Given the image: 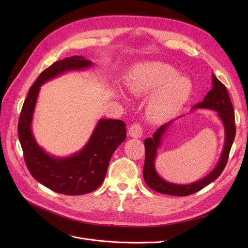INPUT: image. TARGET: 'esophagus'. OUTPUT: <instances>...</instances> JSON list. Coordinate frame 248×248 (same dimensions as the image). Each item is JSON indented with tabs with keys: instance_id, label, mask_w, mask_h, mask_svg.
I'll list each match as a JSON object with an SVG mask.
<instances>
[{
	"instance_id": "34e87169",
	"label": "esophagus",
	"mask_w": 248,
	"mask_h": 248,
	"mask_svg": "<svg viewBox=\"0 0 248 248\" xmlns=\"http://www.w3.org/2000/svg\"><path fill=\"white\" fill-rule=\"evenodd\" d=\"M128 133L129 136L133 137V138H140L142 136V127L140 124H134L128 128Z\"/></svg>"
}]
</instances>
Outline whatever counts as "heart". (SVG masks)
Here are the masks:
<instances>
[{
    "label": "heart",
    "instance_id": "heart-1",
    "mask_svg": "<svg viewBox=\"0 0 248 248\" xmlns=\"http://www.w3.org/2000/svg\"><path fill=\"white\" fill-rule=\"evenodd\" d=\"M126 86L137 95L152 93L147 112L154 121L166 119L180 108L189 98L193 87L188 77L178 75L171 65L160 61L136 65L128 74Z\"/></svg>",
    "mask_w": 248,
    "mask_h": 248
}]
</instances>
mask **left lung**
<instances>
[{
    "label": "left lung",
    "instance_id": "1",
    "mask_svg": "<svg viewBox=\"0 0 248 248\" xmlns=\"http://www.w3.org/2000/svg\"><path fill=\"white\" fill-rule=\"evenodd\" d=\"M196 108L210 109L216 111L220 121L222 122L224 125L225 140L224 147L220 155V160L209 174L206 175L202 179L194 182V183L182 185L171 183V182L164 180L157 173V171H155V157H157L158 149L161 146L164 135L168 131V128L175 122V120L169 122L160 126L153 135V138H148L144 141L146 149V159L142 174H144V179L147 185L155 192L167 195H173V196H188V195L196 193L207 185L212 183L224 170L228 160L229 152L236 134L235 119H234V109L229 94L227 93V89L223 83H221L217 79L214 73H212V89L206 94L203 101L197 103L196 106L192 108V109Z\"/></svg>",
    "mask_w": 248,
    "mask_h": 248
}]
</instances>
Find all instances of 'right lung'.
<instances>
[{
    "mask_svg": "<svg viewBox=\"0 0 248 248\" xmlns=\"http://www.w3.org/2000/svg\"><path fill=\"white\" fill-rule=\"evenodd\" d=\"M93 65L90 60L76 55L54 62L31 86L18 124L24 159L33 178L52 191L71 196L90 193L102 184L112 154L126 138L125 124L120 120H99L86 145L74 155L61 158L38 145L32 133V120L42 84L67 71L84 70Z\"/></svg>",
    "mask_w": 248,
    "mask_h": 248,
    "instance_id": "1",
    "label": "right lung"
}]
</instances>
